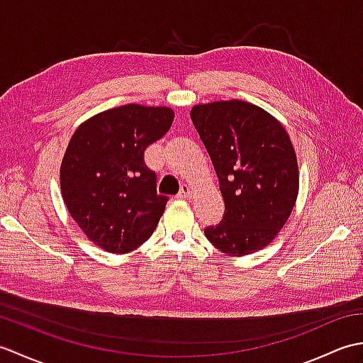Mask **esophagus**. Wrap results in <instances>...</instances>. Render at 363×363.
Here are the masks:
<instances>
[{
  "mask_svg": "<svg viewBox=\"0 0 363 363\" xmlns=\"http://www.w3.org/2000/svg\"><path fill=\"white\" fill-rule=\"evenodd\" d=\"M190 195H191V187L187 186V184H184L179 190V194H177V198H189Z\"/></svg>",
  "mask_w": 363,
  "mask_h": 363,
  "instance_id": "obj_1",
  "label": "esophagus"
}]
</instances>
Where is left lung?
Here are the masks:
<instances>
[{
    "label": "left lung",
    "mask_w": 363,
    "mask_h": 363,
    "mask_svg": "<svg viewBox=\"0 0 363 363\" xmlns=\"http://www.w3.org/2000/svg\"><path fill=\"white\" fill-rule=\"evenodd\" d=\"M190 117L225 199L221 221L204 229L207 240L228 256L262 250L282 229L298 196V162L287 130L238 99L198 104Z\"/></svg>",
    "instance_id": "obj_1"
}]
</instances>
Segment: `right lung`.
Segmentation results:
<instances>
[{"label":"right lung","mask_w":363,"mask_h":363,"mask_svg":"<svg viewBox=\"0 0 363 363\" xmlns=\"http://www.w3.org/2000/svg\"><path fill=\"white\" fill-rule=\"evenodd\" d=\"M173 117L169 107L126 104L74 130L60 165V189L73 220L103 250L126 254L156 229L168 198L157 195V176L143 156Z\"/></svg>","instance_id":"add662e5"}]
</instances>
